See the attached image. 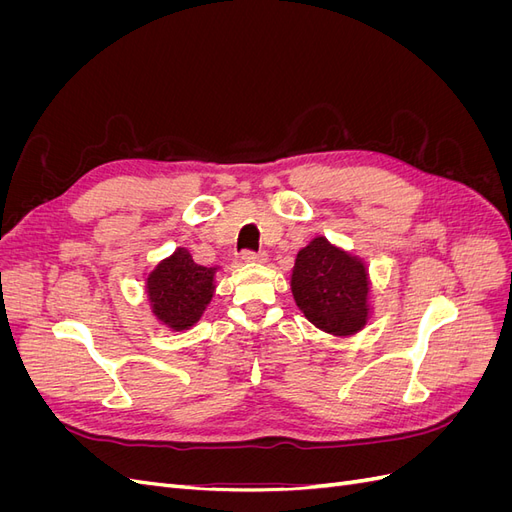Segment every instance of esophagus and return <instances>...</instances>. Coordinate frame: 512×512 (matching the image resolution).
<instances>
[{
  "label": "esophagus",
  "mask_w": 512,
  "mask_h": 512,
  "mask_svg": "<svg viewBox=\"0 0 512 512\" xmlns=\"http://www.w3.org/2000/svg\"><path fill=\"white\" fill-rule=\"evenodd\" d=\"M241 260L243 262H267V254L265 252H243Z\"/></svg>",
  "instance_id": "34e87169"
}]
</instances>
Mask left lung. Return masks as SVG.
I'll use <instances>...</instances> for the list:
<instances>
[{"label":"left lung","instance_id":"1","mask_svg":"<svg viewBox=\"0 0 512 512\" xmlns=\"http://www.w3.org/2000/svg\"><path fill=\"white\" fill-rule=\"evenodd\" d=\"M367 262L316 235L297 252L290 273L292 299L316 329L333 337L361 333L374 318Z\"/></svg>","mask_w":512,"mask_h":512}]
</instances>
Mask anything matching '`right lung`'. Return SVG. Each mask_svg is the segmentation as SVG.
<instances>
[{"label":"right lung","mask_w":512,"mask_h":512,"mask_svg":"<svg viewBox=\"0 0 512 512\" xmlns=\"http://www.w3.org/2000/svg\"><path fill=\"white\" fill-rule=\"evenodd\" d=\"M220 271V265H198L188 247H177L173 254L145 273V294L151 316L173 333L192 329L213 301L215 277Z\"/></svg>","instance_id":"1"}]
</instances>
